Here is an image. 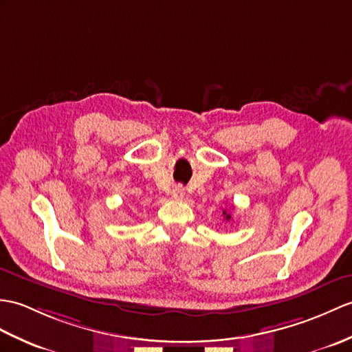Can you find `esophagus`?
<instances>
[{
    "label": "esophagus",
    "mask_w": 352,
    "mask_h": 352,
    "mask_svg": "<svg viewBox=\"0 0 352 352\" xmlns=\"http://www.w3.org/2000/svg\"><path fill=\"white\" fill-rule=\"evenodd\" d=\"M170 196H173L174 199H182L183 196H184V189L182 186H175L174 189H173V192H170Z\"/></svg>",
    "instance_id": "1"
}]
</instances>
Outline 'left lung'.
<instances>
[{
    "mask_svg": "<svg viewBox=\"0 0 352 352\" xmlns=\"http://www.w3.org/2000/svg\"><path fill=\"white\" fill-rule=\"evenodd\" d=\"M223 216H225V219H226V220H231V214H230V213H228V211H226V210H223Z\"/></svg>",
    "mask_w": 352,
    "mask_h": 352,
    "instance_id": "left-lung-1",
    "label": "left lung"
}]
</instances>
